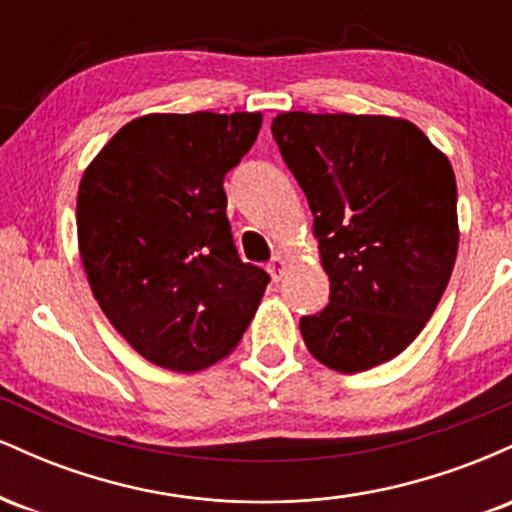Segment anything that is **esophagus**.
Wrapping results in <instances>:
<instances>
[{
	"instance_id": "34e87169",
	"label": "esophagus",
	"mask_w": 512,
	"mask_h": 512,
	"mask_svg": "<svg viewBox=\"0 0 512 512\" xmlns=\"http://www.w3.org/2000/svg\"><path fill=\"white\" fill-rule=\"evenodd\" d=\"M267 269H269V274H272V279H274V281H279L281 276H284V272H286V257L274 255L272 260H269Z\"/></svg>"
}]
</instances>
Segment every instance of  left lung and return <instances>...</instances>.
<instances>
[{
    "mask_svg": "<svg viewBox=\"0 0 512 512\" xmlns=\"http://www.w3.org/2000/svg\"><path fill=\"white\" fill-rule=\"evenodd\" d=\"M274 142L308 197L330 303L301 317L305 346L339 373L402 354L457 257V185L419 127L385 115L281 113Z\"/></svg>",
    "mask_w": 512,
    "mask_h": 512,
    "instance_id": "8db88e82",
    "label": "left lung"
}]
</instances>
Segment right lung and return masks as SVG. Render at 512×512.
I'll use <instances>...</instances> for the list:
<instances>
[{"instance_id": "add662e5", "label": "right lung", "mask_w": 512, "mask_h": 512, "mask_svg": "<svg viewBox=\"0 0 512 512\" xmlns=\"http://www.w3.org/2000/svg\"><path fill=\"white\" fill-rule=\"evenodd\" d=\"M260 113L144 115L86 168L76 231L113 327L156 366L195 373L236 349L269 274L240 260L223 178L255 144Z\"/></svg>"}]
</instances>
